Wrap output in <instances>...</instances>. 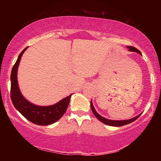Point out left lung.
Masks as SVG:
<instances>
[{
    "instance_id": "8db88e82",
    "label": "left lung",
    "mask_w": 161,
    "mask_h": 161,
    "mask_svg": "<svg viewBox=\"0 0 161 161\" xmlns=\"http://www.w3.org/2000/svg\"><path fill=\"white\" fill-rule=\"evenodd\" d=\"M129 48V51H131V52H136V53H139L140 54H141V52L138 50V49H136L134 47H131V46H128L127 47ZM142 55V54H141ZM91 108H92V111L93 114H94V116L97 117V118L101 122H102V123L108 125V126H124V125H126V124H129L130 123H132L133 121H136V119H137L138 117L141 116V114L139 115H138L137 116L134 117V118H132L130 119H128V120H123V121H114V120H110V119H107L104 118V117H103L102 116H100L99 114H98L96 110H95V108L93 106V103H92V102L91 101Z\"/></svg>"
}]
</instances>
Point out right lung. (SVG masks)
<instances>
[{
    "mask_svg": "<svg viewBox=\"0 0 161 161\" xmlns=\"http://www.w3.org/2000/svg\"><path fill=\"white\" fill-rule=\"evenodd\" d=\"M28 47H25L21 52L13 67L10 75V98L15 108L28 121L40 126H47L55 123L64 115L69 105L72 94L64 98L55 104L47 107L35 105L23 97L18 86L17 72L21 57Z\"/></svg>",
    "mask_w": 161,
    "mask_h": 161,
    "instance_id": "1",
    "label": "right lung"
}]
</instances>
